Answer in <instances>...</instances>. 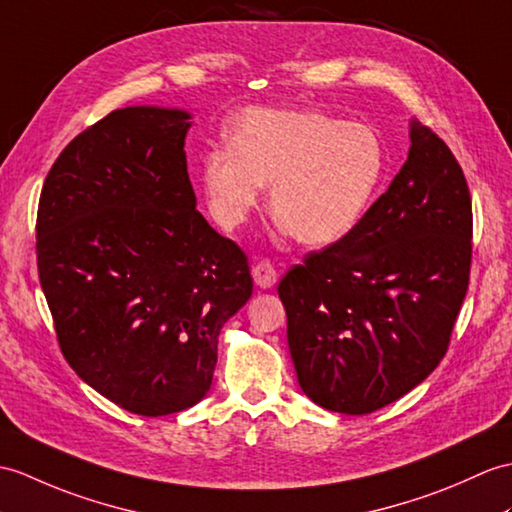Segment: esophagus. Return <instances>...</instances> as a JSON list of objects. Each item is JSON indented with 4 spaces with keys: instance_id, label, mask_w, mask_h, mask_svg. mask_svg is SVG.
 <instances>
[{
    "instance_id": "obj_1",
    "label": "esophagus",
    "mask_w": 512,
    "mask_h": 512,
    "mask_svg": "<svg viewBox=\"0 0 512 512\" xmlns=\"http://www.w3.org/2000/svg\"><path fill=\"white\" fill-rule=\"evenodd\" d=\"M277 268L270 259H261L253 266V279L259 288H272L277 283Z\"/></svg>"
}]
</instances>
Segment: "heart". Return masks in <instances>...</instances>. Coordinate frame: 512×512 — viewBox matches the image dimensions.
<instances>
[{"label":"heart","instance_id":"1","mask_svg":"<svg viewBox=\"0 0 512 512\" xmlns=\"http://www.w3.org/2000/svg\"><path fill=\"white\" fill-rule=\"evenodd\" d=\"M384 172L373 126L320 109L246 111L229 146L200 159L209 209L224 229L242 227L270 183L272 216L305 246H329L358 227Z\"/></svg>","mask_w":512,"mask_h":512}]
</instances>
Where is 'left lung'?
Masks as SVG:
<instances>
[{
    "label": "left lung",
    "mask_w": 512,
    "mask_h": 512,
    "mask_svg": "<svg viewBox=\"0 0 512 512\" xmlns=\"http://www.w3.org/2000/svg\"><path fill=\"white\" fill-rule=\"evenodd\" d=\"M408 161L349 235L279 283L303 392L371 414L421 384L449 349L471 272L467 178L445 141L412 122Z\"/></svg>",
    "instance_id": "8db88e82"
}]
</instances>
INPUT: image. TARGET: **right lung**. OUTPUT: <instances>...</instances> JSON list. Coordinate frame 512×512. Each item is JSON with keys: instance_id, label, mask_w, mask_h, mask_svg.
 Masks as SVG:
<instances>
[{"instance_id": "right-lung-1", "label": "right lung", "mask_w": 512, "mask_h": 512, "mask_svg": "<svg viewBox=\"0 0 512 512\" xmlns=\"http://www.w3.org/2000/svg\"><path fill=\"white\" fill-rule=\"evenodd\" d=\"M183 111L128 106L69 141L37 211V268L56 340L82 382L141 414L211 388L224 323L251 299L248 257L189 183Z\"/></svg>"}]
</instances>
